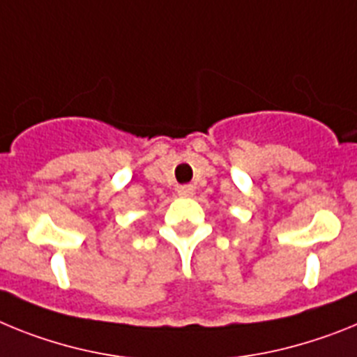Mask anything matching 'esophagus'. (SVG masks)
<instances>
[{"instance_id":"1","label":"esophagus","mask_w":357,"mask_h":357,"mask_svg":"<svg viewBox=\"0 0 357 357\" xmlns=\"http://www.w3.org/2000/svg\"><path fill=\"white\" fill-rule=\"evenodd\" d=\"M194 192H196L194 185H181V187L178 188V194L181 197H192L194 196Z\"/></svg>"}]
</instances>
